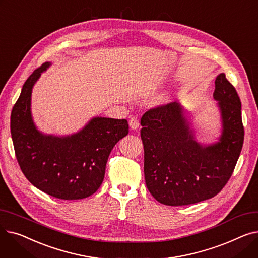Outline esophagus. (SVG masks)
I'll use <instances>...</instances> for the list:
<instances>
[{
	"label": "esophagus",
	"instance_id": "obj_1",
	"mask_svg": "<svg viewBox=\"0 0 258 258\" xmlns=\"http://www.w3.org/2000/svg\"><path fill=\"white\" fill-rule=\"evenodd\" d=\"M128 124H130V127L132 130H137L139 127V125H140L139 120L136 117H132L130 119V121H128Z\"/></svg>",
	"mask_w": 258,
	"mask_h": 258
}]
</instances>
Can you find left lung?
I'll return each instance as SVG.
<instances>
[{
	"instance_id": "obj_1",
	"label": "left lung",
	"mask_w": 258,
	"mask_h": 258,
	"mask_svg": "<svg viewBox=\"0 0 258 258\" xmlns=\"http://www.w3.org/2000/svg\"><path fill=\"white\" fill-rule=\"evenodd\" d=\"M213 98L223 131L220 140L210 145L196 140L178 102L151 108L141 118L145 183L161 204L183 206L211 199L233 173L245 131L238 94L224 73L215 79Z\"/></svg>"
}]
</instances>
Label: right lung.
<instances>
[{
    "label": "right lung",
    "mask_w": 258,
    "mask_h": 258,
    "mask_svg": "<svg viewBox=\"0 0 258 258\" xmlns=\"http://www.w3.org/2000/svg\"><path fill=\"white\" fill-rule=\"evenodd\" d=\"M45 62L25 81L12 108L10 131L18 163L33 186L61 200L85 199L97 191L107 158L115 144L128 134L125 119L95 117L71 136L40 133L31 116V92Z\"/></svg>",
    "instance_id": "right-lung-1"
}]
</instances>
